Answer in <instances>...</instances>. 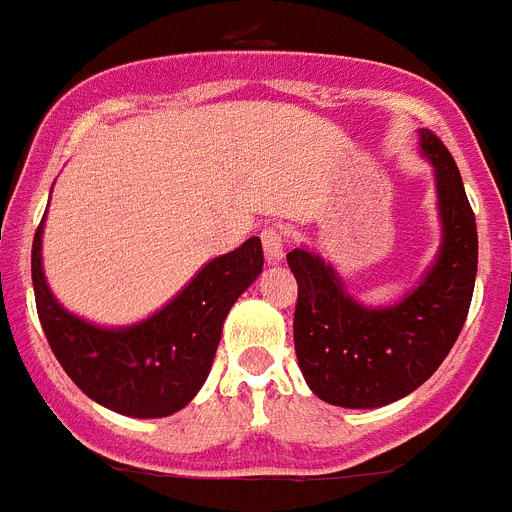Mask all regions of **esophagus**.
I'll use <instances>...</instances> for the list:
<instances>
[{
	"instance_id": "esophagus-1",
	"label": "esophagus",
	"mask_w": 512,
	"mask_h": 512,
	"mask_svg": "<svg viewBox=\"0 0 512 512\" xmlns=\"http://www.w3.org/2000/svg\"><path fill=\"white\" fill-rule=\"evenodd\" d=\"M261 243H264V253L269 264H277V261L285 256V243H287V232L282 227H266L261 232Z\"/></svg>"
}]
</instances>
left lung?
Masks as SVG:
<instances>
[{
    "instance_id": "obj_1",
    "label": "left lung",
    "mask_w": 512,
    "mask_h": 512,
    "mask_svg": "<svg viewBox=\"0 0 512 512\" xmlns=\"http://www.w3.org/2000/svg\"><path fill=\"white\" fill-rule=\"evenodd\" d=\"M421 154L434 167L442 246L403 301L361 306L319 253H287L298 280L295 356L311 392L329 405L382 408L411 395L439 369L466 324L479 264L474 209L458 164L432 130H421Z\"/></svg>"
}]
</instances>
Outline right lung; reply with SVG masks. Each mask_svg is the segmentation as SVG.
I'll list each match as a JSON object with an SVG mask.
<instances>
[{"label": "right lung", "mask_w": 512, "mask_h": 512, "mask_svg": "<svg viewBox=\"0 0 512 512\" xmlns=\"http://www.w3.org/2000/svg\"><path fill=\"white\" fill-rule=\"evenodd\" d=\"M41 235L44 219L33 238L31 274L38 319L54 356L88 398L133 418L170 416L196 398L232 303L264 266L261 240L248 238L235 251L211 259L146 322L107 329L59 306L46 285Z\"/></svg>", "instance_id": "1"}]
</instances>
